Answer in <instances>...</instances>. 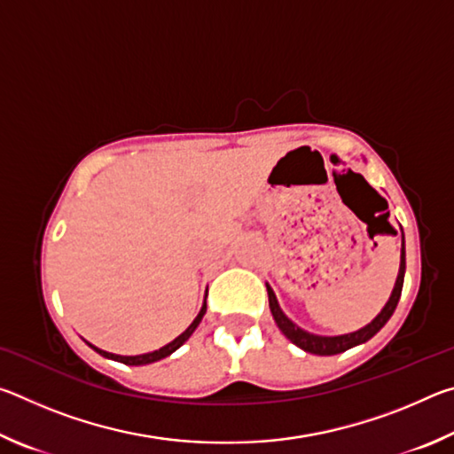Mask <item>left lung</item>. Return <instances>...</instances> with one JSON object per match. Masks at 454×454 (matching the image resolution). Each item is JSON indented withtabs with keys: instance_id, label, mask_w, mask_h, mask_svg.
Instances as JSON below:
<instances>
[{
	"instance_id": "left-lung-1",
	"label": "left lung",
	"mask_w": 454,
	"mask_h": 454,
	"mask_svg": "<svg viewBox=\"0 0 454 454\" xmlns=\"http://www.w3.org/2000/svg\"><path fill=\"white\" fill-rule=\"evenodd\" d=\"M396 234V232H395ZM404 270H406V258H404V234H403V248H401V266H398V276L393 288V294H390L388 302L384 304V309L376 314V318L372 322H368L366 326L360 330H355V333L348 334H338V336H320V334H312L309 330L301 328L294 325L286 314L282 312L278 301H276L274 290L270 288V284H266L268 290V302H270V312L274 317V322L278 325L282 330V334L288 338L292 344H296L298 348H302L310 355H318V356H333V355H340V352L348 350L352 347H358V344H364L366 340L379 333V330L387 325L388 318L393 317V312L398 304V298H401L403 292V282H404Z\"/></svg>"
}]
</instances>
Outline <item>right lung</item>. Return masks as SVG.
Wrapping results in <instances>:
<instances>
[{
	"label": "right lung",
	"mask_w": 454,
	"mask_h": 454,
	"mask_svg": "<svg viewBox=\"0 0 454 454\" xmlns=\"http://www.w3.org/2000/svg\"><path fill=\"white\" fill-rule=\"evenodd\" d=\"M204 314H206V301H204V304H202V309H200V312H198V317L192 320V325L184 330V333L180 334V336H176L172 342H168L166 347H162V348H158V350H153V352H145V355H136V356H121V355H112V352H106V350H102V348H98V347H94V344H90L91 348H94L98 355H102V356H106V358H110V360H118V363H121V364H129V366H142V364H152V363H158V360H162V358H166V356H170L172 352H176L178 350L184 342L188 340V338L194 334V330L198 328V325L200 322H202V318H204Z\"/></svg>",
	"instance_id": "right-lung-1"
}]
</instances>
